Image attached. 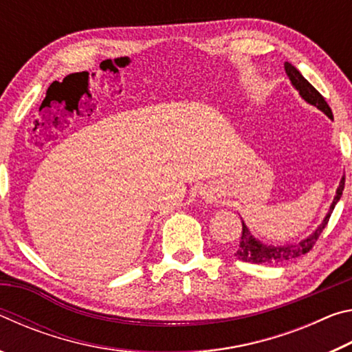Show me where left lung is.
<instances>
[{
	"label": "left lung",
	"instance_id": "left-lung-1",
	"mask_svg": "<svg viewBox=\"0 0 352 352\" xmlns=\"http://www.w3.org/2000/svg\"><path fill=\"white\" fill-rule=\"evenodd\" d=\"M284 68H285V73H287L289 79L292 82V85H294L296 90L300 91L301 98L307 100L309 104L317 107V109H320L323 113H326V115L331 119H333L331 107L327 105L324 98L321 96V94L315 90L311 83H309L305 77L301 76L300 71H298L294 65L289 62L284 63ZM343 189H344V175L340 180V184H338L337 194H336V197H333V201L329 208V212L326 214L323 222H321L318 228L315 230V233L309 236L307 239L301 241L300 243H296V245H285V247L264 245V243H261L259 241L254 239L252 233H250V230L245 226V223L242 222V236L239 241V247H237L234 256L237 259H241L243 262H252V264H278V262L295 259V258H298V256L309 253L312 250V247L315 245V242L318 241L320 234L323 233L324 226L327 225V222H329L331 214L333 211V208H336L337 201L340 200Z\"/></svg>",
	"mask_w": 352,
	"mask_h": 352
}]
</instances>
